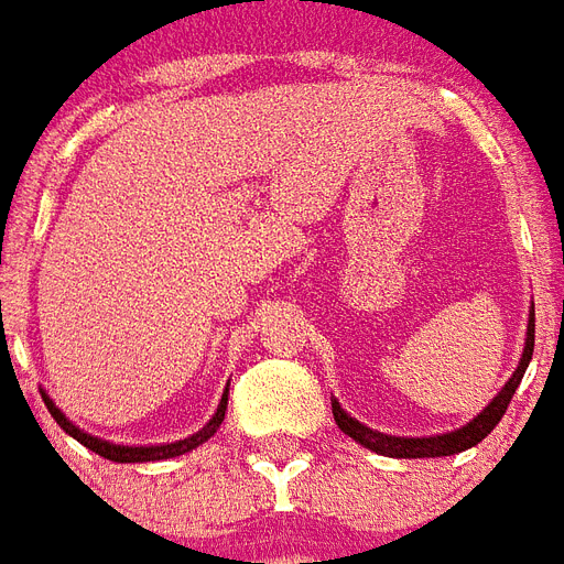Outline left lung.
I'll return each mask as SVG.
<instances>
[{"label": "left lung", "mask_w": 564, "mask_h": 564, "mask_svg": "<svg viewBox=\"0 0 564 564\" xmlns=\"http://www.w3.org/2000/svg\"><path fill=\"white\" fill-rule=\"evenodd\" d=\"M532 349H535V304L529 307L527 344H523V356L517 361V370L511 373V379L505 382L502 391L473 421H466L463 427H457L452 433H436V436H391V433H379L373 427L361 424L358 419H352L337 400H332V412H335L337 427L346 436H352L358 445H365V448L382 454V457H406V460H419V457H452V454H460L466 448L478 445L502 421L505 410H508V403L514 398L517 386H520V379H523L529 361H532Z\"/></svg>", "instance_id": "left-lung-1"}]
</instances>
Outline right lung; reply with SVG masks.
Listing matches in <instances>:
<instances>
[{"mask_svg": "<svg viewBox=\"0 0 564 564\" xmlns=\"http://www.w3.org/2000/svg\"><path fill=\"white\" fill-rule=\"evenodd\" d=\"M41 398H44L50 415L56 419V424H59L62 431L68 433V436H74V440L80 442V445H86L89 452L101 454V457H107V460H112V463H154V460H170V457H178V454L194 452V448H199L203 442L212 440V436L218 433L224 415H227L229 388H224V394H220V403H218V412L208 419L206 427H199L197 433H191V436H185V440L164 442V445H116V442L101 440V436H91V433L80 431V427H77V424H74V421H70L68 415H65V412H62L56 403H53V398H50L47 391H41Z\"/></svg>", "mask_w": 564, "mask_h": 564, "instance_id": "right-lung-1", "label": "right lung"}]
</instances>
